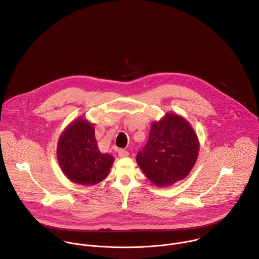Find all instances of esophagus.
Here are the masks:
<instances>
[{
	"mask_svg": "<svg viewBox=\"0 0 259 259\" xmlns=\"http://www.w3.org/2000/svg\"><path fill=\"white\" fill-rule=\"evenodd\" d=\"M117 154H119V157H121V158L128 157V155H129L128 151H126V150H124V149H120L119 152H117Z\"/></svg>",
	"mask_w": 259,
	"mask_h": 259,
	"instance_id": "esophagus-1",
	"label": "esophagus"
}]
</instances>
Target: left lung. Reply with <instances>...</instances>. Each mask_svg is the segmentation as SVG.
I'll return each mask as SVG.
<instances>
[{"label": "left lung", "instance_id": "8db88e82", "mask_svg": "<svg viewBox=\"0 0 259 259\" xmlns=\"http://www.w3.org/2000/svg\"><path fill=\"white\" fill-rule=\"evenodd\" d=\"M199 153L198 137L186 119L166 112L153 122L146 147L136 162L157 187H168L185 179L194 167Z\"/></svg>", "mask_w": 259, "mask_h": 259}]
</instances>
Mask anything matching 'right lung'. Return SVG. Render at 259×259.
Segmentation results:
<instances>
[{
	"label": "right lung",
	"mask_w": 259,
	"mask_h": 259,
	"mask_svg": "<svg viewBox=\"0 0 259 259\" xmlns=\"http://www.w3.org/2000/svg\"><path fill=\"white\" fill-rule=\"evenodd\" d=\"M57 158L67 179L82 186H94L102 182L114 161L111 155L99 151L95 127L83 116L73 120L62 132Z\"/></svg>",
	"instance_id": "1"
}]
</instances>
